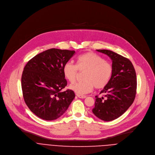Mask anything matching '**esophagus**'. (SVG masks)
<instances>
[{
    "label": "esophagus",
    "instance_id": "1",
    "mask_svg": "<svg viewBox=\"0 0 155 155\" xmlns=\"http://www.w3.org/2000/svg\"><path fill=\"white\" fill-rule=\"evenodd\" d=\"M76 96L79 97V98H81V99H84L86 97V96L84 95H80V94H76Z\"/></svg>",
    "mask_w": 155,
    "mask_h": 155
}]
</instances>
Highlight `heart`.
I'll use <instances>...</instances> for the list:
<instances>
[{
  "label": "heart",
  "mask_w": 155,
  "mask_h": 155,
  "mask_svg": "<svg viewBox=\"0 0 155 155\" xmlns=\"http://www.w3.org/2000/svg\"><path fill=\"white\" fill-rule=\"evenodd\" d=\"M78 71H84L83 76L84 81L71 84L69 88L81 95L91 92L94 86L97 89L104 88L111 79L113 66L110 62L105 61L98 54L87 52L78 57L76 65L68 62L62 68L64 76L70 83L76 81Z\"/></svg>",
  "instance_id": "1"
}]
</instances>
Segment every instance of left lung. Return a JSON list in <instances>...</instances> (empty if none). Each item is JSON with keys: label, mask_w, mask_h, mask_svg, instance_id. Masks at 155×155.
I'll list each match as a JSON object with an SVG mask.
<instances>
[{"label": "left lung", "mask_w": 155, "mask_h": 155, "mask_svg": "<svg viewBox=\"0 0 155 155\" xmlns=\"http://www.w3.org/2000/svg\"><path fill=\"white\" fill-rule=\"evenodd\" d=\"M112 60L113 74L108 84L100 94L96 96L93 114L99 119L110 121L124 114L133 104L136 93L137 80L132 62L120 54L110 50L98 49Z\"/></svg>", "instance_id": "obj_1"}]
</instances>
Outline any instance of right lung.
Masks as SVG:
<instances>
[{
	"label": "right lung",
	"mask_w": 155,
	"mask_h": 155,
	"mask_svg": "<svg viewBox=\"0 0 155 155\" xmlns=\"http://www.w3.org/2000/svg\"><path fill=\"white\" fill-rule=\"evenodd\" d=\"M74 54V51L50 49L34 56L24 68L21 86L24 101L42 120L58 119L75 97L73 91H61L68 84L62 68Z\"/></svg>",
	"instance_id": "right-lung-1"
}]
</instances>
